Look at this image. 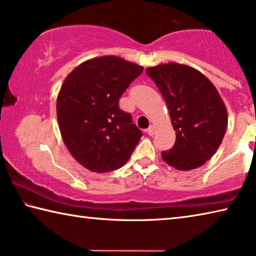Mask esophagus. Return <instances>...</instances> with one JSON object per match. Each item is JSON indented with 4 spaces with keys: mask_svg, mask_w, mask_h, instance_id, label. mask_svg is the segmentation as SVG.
I'll list each match as a JSON object with an SVG mask.
<instances>
[{
    "mask_svg": "<svg viewBox=\"0 0 256 256\" xmlns=\"http://www.w3.org/2000/svg\"><path fill=\"white\" fill-rule=\"evenodd\" d=\"M146 133H148L150 136H154V125H150L149 128L146 130Z\"/></svg>",
    "mask_w": 256,
    "mask_h": 256,
    "instance_id": "esophagus-1",
    "label": "esophagus"
}]
</instances>
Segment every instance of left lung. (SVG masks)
<instances>
[{
    "label": "left lung",
    "mask_w": 256,
    "mask_h": 256,
    "mask_svg": "<svg viewBox=\"0 0 256 256\" xmlns=\"http://www.w3.org/2000/svg\"><path fill=\"white\" fill-rule=\"evenodd\" d=\"M146 73L162 92L176 131L174 146L162 152L164 162L177 170L201 167L222 144L228 125L218 90L200 71L184 64H159Z\"/></svg>",
    "instance_id": "1"
}]
</instances>
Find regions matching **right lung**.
Here are the masks:
<instances>
[{"mask_svg":"<svg viewBox=\"0 0 256 256\" xmlns=\"http://www.w3.org/2000/svg\"><path fill=\"white\" fill-rule=\"evenodd\" d=\"M142 71L118 56H102L81 63L60 86L56 102L60 136L72 157L90 172L118 170L140 141L142 132L118 102Z\"/></svg>","mask_w":256,"mask_h":256,"instance_id":"right-lung-1","label":"right lung"}]
</instances>
